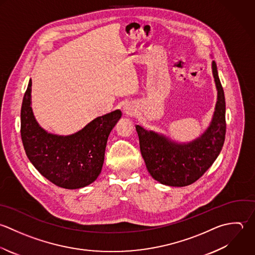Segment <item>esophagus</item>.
I'll return each mask as SVG.
<instances>
[{"label": "esophagus", "mask_w": 255, "mask_h": 255, "mask_svg": "<svg viewBox=\"0 0 255 255\" xmlns=\"http://www.w3.org/2000/svg\"><path fill=\"white\" fill-rule=\"evenodd\" d=\"M124 112H125L126 115H132V114L134 113V112H133V108H132L131 106H129V105H127V106L124 107Z\"/></svg>", "instance_id": "34e87169"}]
</instances>
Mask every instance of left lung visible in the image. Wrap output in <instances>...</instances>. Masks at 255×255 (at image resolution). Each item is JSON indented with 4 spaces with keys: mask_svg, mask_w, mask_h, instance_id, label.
Here are the masks:
<instances>
[{
    "mask_svg": "<svg viewBox=\"0 0 255 255\" xmlns=\"http://www.w3.org/2000/svg\"><path fill=\"white\" fill-rule=\"evenodd\" d=\"M213 74L218 101L208 129L189 143H177L153 131L136 125L140 150L150 175L159 183L171 187H186L198 181L214 164L226 138V99L215 61Z\"/></svg>",
    "mask_w": 255,
    "mask_h": 255,
    "instance_id": "1",
    "label": "left lung"
}]
</instances>
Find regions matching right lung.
Returning a JSON list of instances; mask_svg holds the SVG:
<instances>
[{"label":"right lung","mask_w":255,"mask_h":255,"mask_svg":"<svg viewBox=\"0 0 255 255\" xmlns=\"http://www.w3.org/2000/svg\"><path fill=\"white\" fill-rule=\"evenodd\" d=\"M30 93L31 80L20 109V136L30 163L45 179L63 189H80L93 183L101 173L107 139L121 118V111L97 117L72 135L59 136L38 125Z\"/></svg>","instance_id":"right-lung-1"}]
</instances>
